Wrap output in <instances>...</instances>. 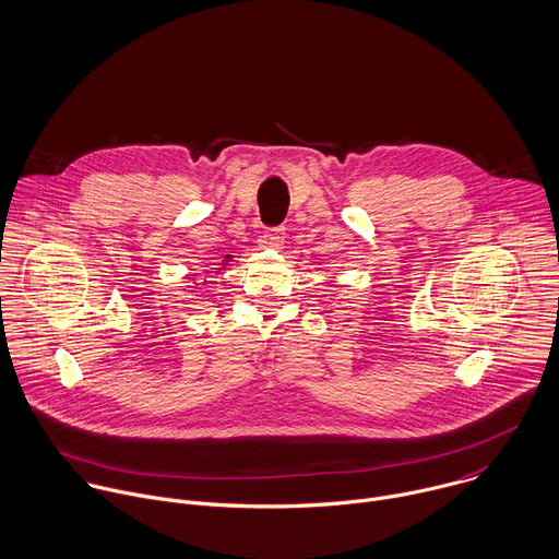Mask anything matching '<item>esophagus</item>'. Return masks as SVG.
<instances>
[{
	"mask_svg": "<svg viewBox=\"0 0 559 559\" xmlns=\"http://www.w3.org/2000/svg\"><path fill=\"white\" fill-rule=\"evenodd\" d=\"M284 238H286V231L282 227H275V229H266L258 242L262 249H282Z\"/></svg>",
	"mask_w": 559,
	"mask_h": 559,
	"instance_id": "1",
	"label": "esophagus"
}]
</instances>
